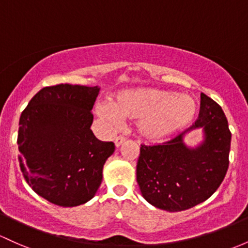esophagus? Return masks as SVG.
<instances>
[{
  "instance_id": "1",
  "label": "esophagus",
  "mask_w": 248,
  "mask_h": 248,
  "mask_svg": "<svg viewBox=\"0 0 248 248\" xmlns=\"http://www.w3.org/2000/svg\"><path fill=\"white\" fill-rule=\"evenodd\" d=\"M124 141H126V138L122 137V135H119V137H116L115 139H114V143H115L116 147L121 146Z\"/></svg>"
}]
</instances>
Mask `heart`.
Listing matches in <instances>:
<instances>
[{
  "label": "heart",
  "mask_w": 248,
  "mask_h": 248,
  "mask_svg": "<svg viewBox=\"0 0 248 248\" xmlns=\"http://www.w3.org/2000/svg\"><path fill=\"white\" fill-rule=\"evenodd\" d=\"M197 111L194 100L188 95L155 88H140L122 92L102 106L99 113L107 120L119 116L139 119L138 132L147 140H160L188 124Z\"/></svg>",
  "instance_id": "heart-1"
}]
</instances>
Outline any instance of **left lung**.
Returning a JSON list of instances; mask_svg holds the SVG:
<instances>
[{
  "instance_id": "left-lung-1",
  "label": "left lung",
  "mask_w": 248,
  "mask_h": 248,
  "mask_svg": "<svg viewBox=\"0 0 248 248\" xmlns=\"http://www.w3.org/2000/svg\"><path fill=\"white\" fill-rule=\"evenodd\" d=\"M197 121L186 132L159 145H141L137 181L142 197L155 207L180 212L207 200L228 170L231 132L221 107L201 93ZM202 128L205 141L195 150L184 146L185 132Z\"/></svg>"
}]
</instances>
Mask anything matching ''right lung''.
Wrapping results in <instances>:
<instances>
[{"mask_svg":"<svg viewBox=\"0 0 248 248\" xmlns=\"http://www.w3.org/2000/svg\"><path fill=\"white\" fill-rule=\"evenodd\" d=\"M99 87L61 83L45 87L20 118L18 161L35 193L54 205L74 207L94 197L113 142L92 132Z\"/></svg>","mask_w":248,"mask_h":248,"instance_id":"1","label":"right lung"}]
</instances>
